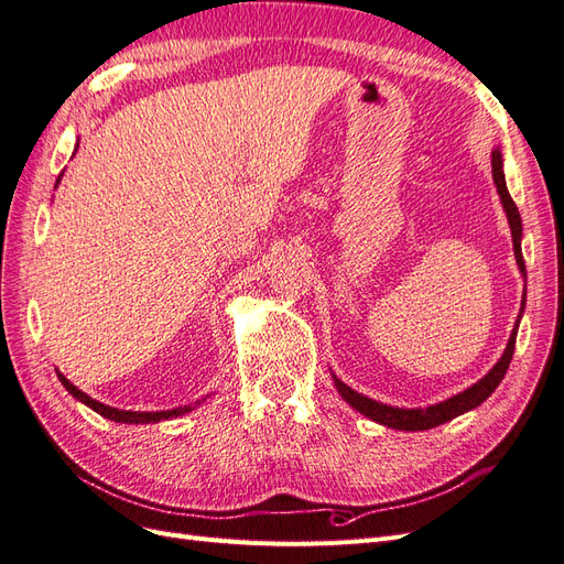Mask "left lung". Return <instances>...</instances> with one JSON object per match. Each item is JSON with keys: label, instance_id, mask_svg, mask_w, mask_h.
I'll return each mask as SVG.
<instances>
[{"label": "left lung", "instance_id": "8db88e82", "mask_svg": "<svg viewBox=\"0 0 564 564\" xmlns=\"http://www.w3.org/2000/svg\"><path fill=\"white\" fill-rule=\"evenodd\" d=\"M491 176H494V183H497L501 204H503V209L508 214L510 232H513V249H516L518 265L524 272V259H522V247H520L522 220H520V212L516 207V202H513V197H510L508 187H506L503 164H501V152L499 150L491 152ZM522 305H524V301H522ZM518 322H520V317H518ZM516 336H518V324H516L513 334H510V340H508V346H506V352L501 355V360L494 365V369L487 373L485 379H480L475 386H470L468 390L458 392V395H454V398H449L445 402H440V404H433L429 409L388 406V404H381L377 400H369V398L360 395V392H355L352 388H348L344 381H338L336 377H334V383H336V388L340 392V398H344L350 406H355L360 414L369 416L371 421H377L381 425H388V429H398V431H429V429H435V425H440V423H447V421L456 419L458 414L468 412V409H473L477 404H482L491 395V392L497 390V386L506 377L510 360H513Z\"/></svg>", "mask_w": 564, "mask_h": 564}]
</instances>
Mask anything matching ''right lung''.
Masks as SVG:
<instances>
[{"instance_id": "1", "label": "right lung", "mask_w": 564, "mask_h": 564, "mask_svg": "<svg viewBox=\"0 0 564 564\" xmlns=\"http://www.w3.org/2000/svg\"><path fill=\"white\" fill-rule=\"evenodd\" d=\"M58 379H61V383L65 386V390L70 392L73 398H77L79 402H84L87 406H91L94 412H98L100 416H106V419H110V421H117V423H158V421H162V419H174V416H181V414H185V412H191V404L187 406H178V409H166V412H124V409H115V406H108V404H100V402H96V400H91L87 392H82L77 386H73L70 381H67L63 373H58Z\"/></svg>"}]
</instances>
